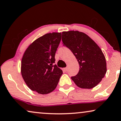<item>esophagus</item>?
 <instances>
[{"label": "esophagus", "mask_w": 121, "mask_h": 121, "mask_svg": "<svg viewBox=\"0 0 121 121\" xmlns=\"http://www.w3.org/2000/svg\"><path fill=\"white\" fill-rule=\"evenodd\" d=\"M63 69H64V70L65 71H66V72L67 71V67H65V68H64Z\"/></svg>", "instance_id": "obj_1"}]
</instances>
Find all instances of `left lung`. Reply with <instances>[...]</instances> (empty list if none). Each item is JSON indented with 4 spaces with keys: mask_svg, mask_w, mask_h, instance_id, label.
I'll return each instance as SVG.
<instances>
[{
    "mask_svg": "<svg viewBox=\"0 0 121 121\" xmlns=\"http://www.w3.org/2000/svg\"><path fill=\"white\" fill-rule=\"evenodd\" d=\"M64 45L76 58L79 71L71 79L82 88H92L99 84L107 71L104 54L97 44L86 34L78 31L62 33Z\"/></svg>",
    "mask_w": 121,
    "mask_h": 121,
    "instance_id": "1",
    "label": "left lung"
}]
</instances>
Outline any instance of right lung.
<instances>
[{
  "mask_svg": "<svg viewBox=\"0 0 121 121\" xmlns=\"http://www.w3.org/2000/svg\"><path fill=\"white\" fill-rule=\"evenodd\" d=\"M61 33H48L29 46L22 56L21 73L30 90L48 94L55 89L62 71L54 65Z\"/></svg>",
  "mask_w": 121,
  "mask_h": 121,
  "instance_id": "right-lung-1",
  "label": "right lung"
}]
</instances>
